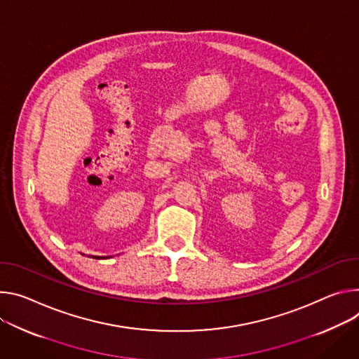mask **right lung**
<instances>
[{
  "label": "right lung",
  "mask_w": 359,
  "mask_h": 359,
  "mask_svg": "<svg viewBox=\"0 0 359 359\" xmlns=\"http://www.w3.org/2000/svg\"><path fill=\"white\" fill-rule=\"evenodd\" d=\"M94 258H97V257H94Z\"/></svg>",
  "instance_id": "obj_1"
}]
</instances>
